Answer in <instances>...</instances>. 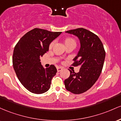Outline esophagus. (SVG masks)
Returning a JSON list of instances; mask_svg holds the SVG:
<instances>
[{
  "label": "esophagus",
  "instance_id": "1",
  "mask_svg": "<svg viewBox=\"0 0 121 121\" xmlns=\"http://www.w3.org/2000/svg\"><path fill=\"white\" fill-rule=\"evenodd\" d=\"M56 69H57V71H58V72H59V71H62V69H63V68L61 67H58L56 68Z\"/></svg>",
  "mask_w": 121,
  "mask_h": 121
}]
</instances>
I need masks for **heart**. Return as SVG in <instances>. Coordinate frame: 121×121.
I'll return each mask as SVG.
<instances>
[{"instance_id": "obj_1", "label": "heart", "mask_w": 121, "mask_h": 121, "mask_svg": "<svg viewBox=\"0 0 121 121\" xmlns=\"http://www.w3.org/2000/svg\"><path fill=\"white\" fill-rule=\"evenodd\" d=\"M64 44L65 47L68 46H76V41L75 39H74L72 38H66L64 40ZM54 45V42H52L50 44V48H51L52 47V46Z\"/></svg>"}]
</instances>
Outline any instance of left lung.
Segmentation results:
<instances>
[{"label": "left lung", "mask_w": 121, "mask_h": 121, "mask_svg": "<svg viewBox=\"0 0 121 121\" xmlns=\"http://www.w3.org/2000/svg\"><path fill=\"white\" fill-rule=\"evenodd\" d=\"M78 38L80 48L74 58V66H79L78 73L69 70L70 75L65 80L66 90L79 94L90 89L99 77L104 66L105 51L97 35L83 28L66 31Z\"/></svg>", "instance_id": "8db88e82"}]
</instances>
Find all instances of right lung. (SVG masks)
Instances as JSON below:
<instances>
[{
  "mask_svg": "<svg viewBox=\"0 0 121 121\" xmlns=\"http://www.w3.org/2000/svg\"><path fill=\"white\" fill-rule=\"evenodd\" d=\"M61 33L34 28L16 44L13 57V69L23 86L31 93L40 94L50 89L57 70L54 65L43 68L40 58L48 51L50 43Z\"/></svg>",
  "mask_w": 121,
  "mask_h": 121,
  "instance_id": "1",
  "label": "right lung"
}]
</instances>
